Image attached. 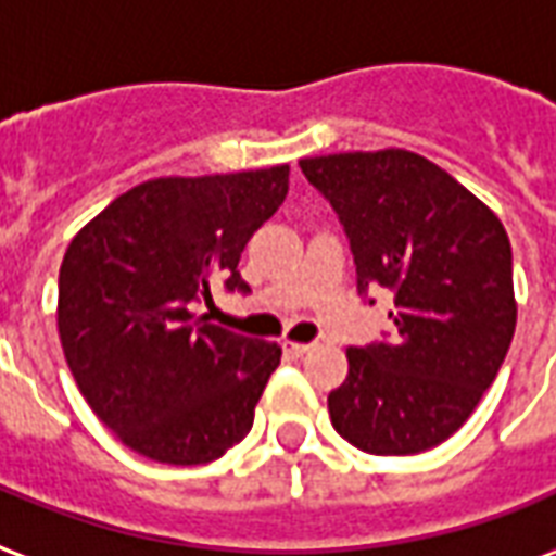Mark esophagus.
Segmentation results:
<instances>
[{"label":"esophagus","instance_id":"1","mask_svg":"<svg viewBox=\"0 0 556 556\" xmlns=\"http://www.w3.org/2000/svg\"><path fill=\"white\" fill-rule=\"evenodd\" d=\"M312 351V344H300V341H282V353L289 356V359H300V356H306Z\"/></svg>","mask_w":556,"mask_h":556}]
</instances>
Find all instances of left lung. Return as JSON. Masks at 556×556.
Masks as SVG:
<instances>
[{"label":"left lung","instance_id":"8db88e82","mask_svg":"<svg viewBox=\"0 0 556 556\" xmlns=\"http://www.w3.org/2000/svg\"><path fill=\"white\" fill-rule=\"evenodd\" d=\"M351 238L359 294L389 289L392 341L348 348L332 427L377 456L421 454L466 425L516 332L504 224L439 164L409 150L303 159Z\"/></svg>","mask_w":556,"mask_h":556}]
</instances>
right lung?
<instances>
[{
	"instance_id": "add662e5",
	"label": "right lung",
	"mask_w": 556,
	"mask_h": 556,
	"mask_svg": "<svg viewBox=\"0 0 556 556\" xmlns=\"http://www.w3.org/2000/svg\"><path fill=\"white\" fill-rule=\"evenodd\" d=\"M289 194V164L135 185L70 241L59 336L81 397L135 454L203 466L238 445L277 341L197 318L212 282L250 291L238 258Z\"/></svg>"
}]
</instances>
